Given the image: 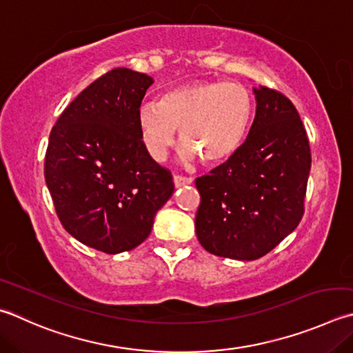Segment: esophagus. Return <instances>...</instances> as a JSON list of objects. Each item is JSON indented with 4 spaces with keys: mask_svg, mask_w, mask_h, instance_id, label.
I'll return each instance as SVG.
<instances>
[{
    "mask_svg": "<svg viewBox=\"0 0 353 353\" xmlns=\"http://www.w3.org/2000/svg\"><path fill=\"white\" fill-rule=\"evenodd\" d=\"M172 182H174L176 188H179V187H183V185H190L191 182H193V179L183 177V176H174V177H172Z\"/></svg>",
    "mask_w": 353,
    "mask_h": 353,
    "instance_id": "34e87169",
    "label": "esophagus"
}]
</instances>
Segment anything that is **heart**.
Here are the masks:
<instances>
[{"label":"heart","mask_w":353,"mask_h":353,"mask_svg":"<svg viewBox=\"0 0 353 353\" xmlns=\"http://www.w3.org/2000/svg\"><path fill=\"white\" fill-rule=\"evenodd\" d=\"M253 108L252 94L241 83L196 81L168 89L157 103H143L137 123L152 159H165L179 130L183 162L201 157L211 165L238 151L252 123Z\"/></svg>","instance_id":"obj_1"}]
</instances>
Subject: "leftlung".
I'll return each instance as SVG.
<instances>
[{"label": "left lung", "instance_id": "left-lung-1", "mask_svg": "<svg viewBox=\"0 0 353 353\" xmlns=\"http://www.w3.org/2000/svg\"><path fill=\"white\" fill-rule=\"evenodd\" d=\"M256 115L225 163L196 179V234L207 252L254 261L287 238L304 213L312 165L296 108L283 94L253 86Z\"/></svg>", "mask_w": 353, "mask_h": 353}]
</instances>
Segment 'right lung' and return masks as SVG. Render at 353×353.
<instances>
[{"label": "right lung", "mask_w": 353, "mask_h": 353, "mask_svg": "<svg viewBox=\"0 0 353 353\" xmlns=\"http://www.w3.org/2000/svg\"><path fill=\"white\" fill-rule=\"evenodd\" d=\"M152 83L128 68L110 70L79 94L49 136L44 179L59 219L77 241L108 254L148 238L174 193L170 171L140 137L137 112Z\"/></svg>", "instance_id": "add662e5"}]
</instances>
